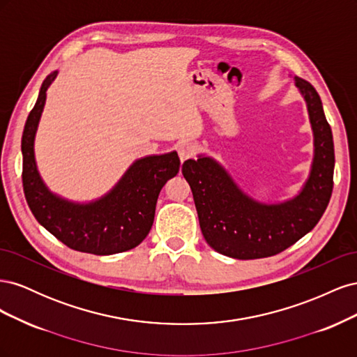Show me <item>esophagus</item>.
I'll use <instances>...</instances> for the list:
<instances>
[{
    "mask_svg": "<svg viewBox=\"0 0 357 357\" xmlns=\"http://www.w3.org/2000/svg\"><path fill=\"white\" fill-rule=\"evenodd\" d=\"M177 152H178V156H180V160H186V159H190L195 156L197 153V144L192 143V142H181L177 147Z\"/></svg>",
    "mask_w": 357,
    "mask_h": 357,
    "instance_id": "esophagus-1",
    "label": "esophagus"
}]
</instances>
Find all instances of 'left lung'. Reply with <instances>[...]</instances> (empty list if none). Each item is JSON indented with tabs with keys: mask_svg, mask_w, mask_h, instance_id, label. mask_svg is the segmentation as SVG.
<instances>
[{
	"mask_svg": "<svg viewBox=\"0 0 357 357\" xmlns=\"http://www.w3.org/2000/svg\"><path fill=\"white\" fill-rule=\"evenodd\" d=\"M305 100L314 137V156L298 195L282 202H261L248 197L218 160L198 155L181 172L188 180L205 241L215 252L234 259L274 256L308 234L325 213L333 188V139L317 91L295 77Z\"/></svg>",
	"mask_w": 357,
	"mask_h": 357,
	"instance_id": "1",
	"label": "left lung"
}]
</instances>
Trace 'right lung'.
<instances>
[{"label": "right lung", "mask_w": 357, "mask_h": 357, "mask_svg": "<svg viewBox=\"0 0 357 357\" xmlns=\"http://www.w3.org/2000/svg\"><path fill=\"white\" fill-rule=\"evenodd\" d=\"M58 71L43 82L22 135L24 192L37 222L73 250L114 255L137 247L152 229L160 189L180 169L177 152L137 159L113 189L91 202H74L53 193L43 181L34 152L46 92Z\"/></svg>", "instance_id": "obj_1"}]
</instances>
